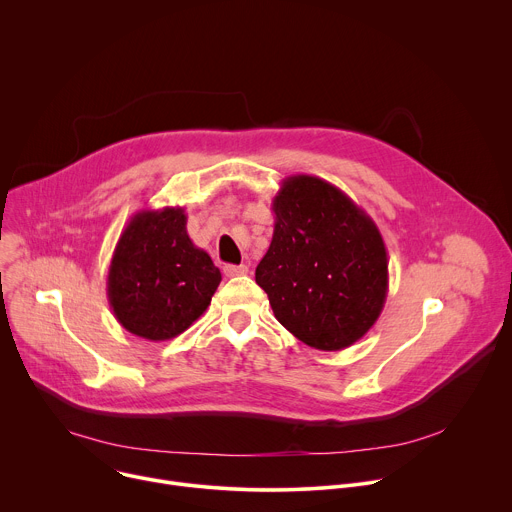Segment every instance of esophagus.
I'll use <instances>...</instances> for the list:
<instances>
[{
	"label": "esophagus",
	"mask_w": 512,
	"mask_h": 512,
	"mask_svg": "<svg viewBox=\"0 0 512 512\" xmlns=\"http://www.w3.org/2000/svg\"><path fill=\"white\" fill-rule=\"evenodd\" d=\"M247 273H249L247 265H225L227 277H237V275H247Z\"/></svg>",
	"instance_id": "obj_1"
}]
</instances>
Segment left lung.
I'll list each match as a JSON object with an SVG mask.
<instances>
[{
  "label": "left lung",
  "mask_w": 512,
  "mask_h": 512,
  "mask_svg": "<svg viewBox=\"0 0 512 512\" xmlns=\"http://www.w3.org/2000/svg\"><path fill=\"white\" fill-rule=\"evenodd\" d=\"M273 239L255 269L277 322L334 352L379 320L389 291L387 247L373 218L334 184L308 174L281 182Z\"/></svg>",
  "instance_id": "left-lung-1"
}]
</instances>
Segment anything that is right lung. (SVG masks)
I'll return each instance as SVG.
<instances>
[{
  "mask_svg": "<svg viewBox=\"0 0 512 512\" xmlns=\"http://www.w3.org/2000/svg\"><path fill=\"white\" fill-rule=\"evenodd\" d=\"M182 206L143 208L123 229L107 273V298L131 334L162 342L188 330L210 306L221 271L186 231Z\"/></svg>",
  "mask_w": 512,
  "mask_h": 512,
  "instance_id": "obj_1",
  "label": "right lung"
}]
</instances>
